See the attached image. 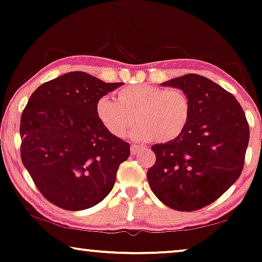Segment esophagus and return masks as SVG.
<instances>
[{
  "instance_id": "1",
  "label": "esophagus",
  "mask_w": 262,
  "mask_h": 262,
  "mask_svg": "<svg viewBox=\"0 0 262 262\" xmlns=\"http://www.w3.org/2000/svg\"><path fill=\"white\" fill-rule=\"evenodd\" d=\"M143 148L141 145H137V144H131L130 146V150H131V155H136V154H138L141 151Z\"/></svg>"
}]
</instances>
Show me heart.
I'll use <instances>...</instances> for the list:
<instances>
[{
    "label": "heart",
    "mask_w": 262,
    "mask_h": 262,
    "mask_svg": "<svg viewBox=\"0 0 262 262\" xmlns=\"http://www.w3.org/2000/svg\"><path fill=\"white\" fill-rule=\"evenodd\" d=\"M114 99L102 96L95 106L100 123L114 137L125 136L136 120V139L171 142L184 134L191 119V100L180 88L132 84L118 89Z\"/></svg>",
    "instance_id": "obj_1"
}]
</instances>
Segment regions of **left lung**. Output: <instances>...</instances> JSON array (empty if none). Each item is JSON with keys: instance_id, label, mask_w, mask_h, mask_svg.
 <instances>
[{"instance_id": "1", "label": "left lung", "mask_w": 262, "mask_h": 262, "mask_svg": "<svg viewBox=\"0 0 262 262\" xmlns=\"http://www.w3.org/2000/svg\"><path fill=\"white\" fill-rule=\"evenodd\" d=\"M191 100V119L180 137L154 144L148 178L154 194L170 209L195 211L217 200L239 178L249 125L235 96L205 76L187 74L161 83Z\"/></svg>"}]
</instances>
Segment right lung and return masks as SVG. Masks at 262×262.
<instances>
[{
  "label": "right lung",
  "mask_w": 262,
  "mask_h": 262,
  "mask_svg": "<svg viewBox=\"0 0 262 262\" xmlns=\"http://www.w3.org/2000/svg\"><path fill=\"white\" fill-rule=\"evenodd\" d=\"M71 71L35 89L20 120L21 160L42 196L64 210L96 205L112 191L130 144L96 117L99 99L123 85Z\"/></svg>",
  "instance_id": "1"
}]
</instances>
